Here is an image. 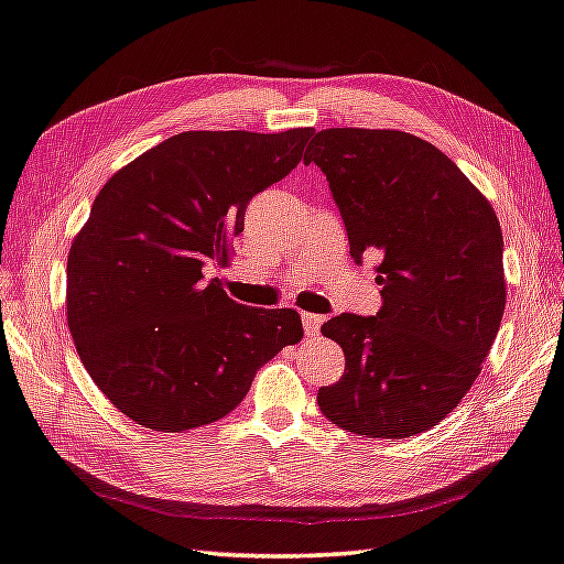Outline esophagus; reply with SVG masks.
I'll list each match as a JSON object with an SVG mask.
<instances>
[{
  "label": "esophagus",
  "mask_w": 564,
  "mask_h": 564,
  "mask_svg": "<svg viewBox=\"0 0 564 564\" xmlns=\"http://www.w3.org/2000/svg\"><path fill=\"white\" fill-rule=\"evenodd\" d=\"M303 327H305V335H317L319 333V325L325 323L323 315H315V313H303Z\"/></svg>",
  "instance_id": "1"
}]
</instances>
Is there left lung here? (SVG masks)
I'll return each instance as SVG.
<instances>
[{"mask_svg": "<svg viewBox=\"0 0 564 564\" xmlns=\"http://www.w3.org/2000/svg\"><path fill=\"white\" fill-rule=\"evenodd\" d=\"M303 161L327 175L351 259L381 257V311L323 325L347 367L317 391L319 411L367 437L425 433L465 399L501 327L499 219L443 151L405 131L323 129Z\"/></svg>", "mask_w": 564, "mask_h": 564, "instance_id": "left-lung-1", "label": "left lung"}]
</instances>
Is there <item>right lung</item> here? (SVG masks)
<instances>
[{
    "label": "right lung",
    "instance_id": "right-lung-1",
    "mask_svg": "<svg viewBox=\"0 0 564 564\" xmlns=\"http://www.w3.org/2000/svg\"><path fill=\"white\" fill-rule=\"evenodd\" d=\"M313 131H183L95 197L68 253V327L97 389L134 423H215L301 341L291 307L239 305L203 271L227 261L249 200L301 163Z\"/></svg>",
    "mask_w": 564,
    "mask_h": 564
}]
</instances>
